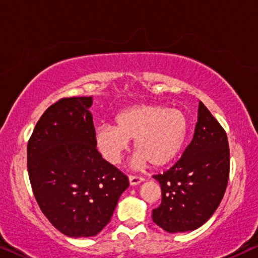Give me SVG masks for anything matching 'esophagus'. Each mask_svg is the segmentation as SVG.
Here are the masks:
<instances>
[{
    "label": "esophagus",
    "instance_id": "esophagus-1",
    "mask_svg": "<svg viewBox=\"0 0 258 258\" xmlns=\"http://www.w3.org/2000/svg\"><path fill=\"white\" fill-rule=\"evenodd\" d=\"M128 180H130V184L131 185H137L142 183V182H144V178L143 177H140V176H133V175L130 176Z\"/></svg>",
    "mask_w": 258,
    "mask_h": 258
}]
</instances>
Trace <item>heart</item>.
I'll use <instances>...</instances> for the list:
<instances>
[{"label":"heart","instance_id":"b5f03b06","mask_svg":"<svg viewBox=\"0 0 258 258\" xmlns=\"http://www.w3.org/2000/svg\"><path fill=\"white\" fill-rule=\"evenodd\" d=\"M115 126L95 130V145L110 164H119L135 140L137 155L132 165L164 167L180 155L188 135V119L180 109L155 105H138L122 109L114 119Z\"/></svg>","mask_w":258,"mask_h":258}]
</instances>
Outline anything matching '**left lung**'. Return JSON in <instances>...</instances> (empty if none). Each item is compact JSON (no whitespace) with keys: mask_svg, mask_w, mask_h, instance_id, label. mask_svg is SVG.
I'll list each match as a JSON object with an SVG mask.
<instances>
[{"mask_svg":"<svg viewBox=\"0 0 258 258\" xmlns=\"http://www.w3.org/2000/svg\"><path fill=\"white\" fill-rule=\"evenodd\" d=\"M230 174L226 132L202 102L190 144L174 167L155 175L162 204L152 219L167 232L194 231L213 216L223 200Z\"/></svg>","mask_w":258,"mask_h":258,"instance_id":"8db88e82","label":"left lung"}]
</instances>
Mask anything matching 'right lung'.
<instances>
[{
	"label": "right lung",
	"instance_id": "obj_1",
	"mask_svg": "<svg viewBox=\"0 0 258 258\" xmlns=\"http://www.w3.org/2000/svg\"><path fill=\"white\" fill-rule=\"evenodd\" d=\"M93 96L48 107L27 144V169L45 217L68 237L96 236L128 187L127 176L96 150Z\"/></svg>",
	"mask_w": 258,
	"mask_h": 258
}]
</instances>
